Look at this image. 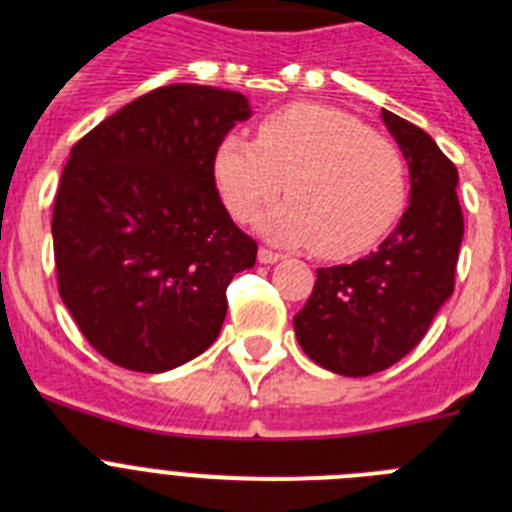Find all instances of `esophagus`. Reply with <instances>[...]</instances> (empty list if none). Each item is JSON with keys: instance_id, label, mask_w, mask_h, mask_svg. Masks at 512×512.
I'll return each instance as SVG.
<instances>
[{"instance_id": "1", "label": "esophagus", "mask_w": 512, "mask_h": 512, "mask_svg": "<svg viewBox=\"0 0 512 512\" xmlns=\"http://www.w3.org/2000/svg\"><path fill=\"white\" fill-rule=\"evenodd\" d=\"M259 261L261 264H277V261H282V253L271 251V248H259Z\"/></svg>"}]
</instances>
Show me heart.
Returning a JSON list of instances; mask_svg holds the SVG:
<instances>
[{
  "label": "heart",
  "instance_id": "obj_1",
  "mask_svg": "<svg viewBox=\"0 0 512 512\" xmlns=\"http://www.w3.org/2000/svg\"><path fill=\"white\" fill-rule=\"evenodd\" d=\"M212 174L235 220H259L282 246H315L343 259L377 243L405 205V161L390 138L323 104H292L266 117L256 140L220 138ZM288 184L284 185L283 182Z\"/></svg>",
  "mask_w": 512,
  "mask_h": 512
}]
</instances>
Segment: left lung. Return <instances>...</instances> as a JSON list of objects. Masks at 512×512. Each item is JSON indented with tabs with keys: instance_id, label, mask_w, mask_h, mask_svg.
<instances>
[{
	"instance_id": "8db88e82",
	"label": "left lung",
	"mask_w": 512,
	"mask_h": 512,
	"mask_svg": "<svg viewBox=\"0 0 512 512\" xmlns=\"http://www.w3.org/2000/svg\"><path fill=\"white\" fill-rule=\"evenodd\" d=\"M382 120L408 161V210L377 251L318 269L310 300L295 315L302 351L343 377L382 372L418 346L454 292L464 238L456 166L418 125L390 110Z\"/></svg>"
}]
</instances>
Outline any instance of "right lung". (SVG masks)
<instances>
[{
  "mask_svg": "<svg viewBox=\"0 0 512 512\" xmlns=\"http://www.w3.org/2000/svg\"><path fill=\"white\" fill-rule=\"evenodd\" d=\"M248 117L243 94L169 84L71 148L51 225L58 292L112 364L169 372L215 343L225 289L259 251L212 174L220 138Z\"/></svg>",
  "mask_w": 512,
  "mask_h": 512,
  "instance_id": "1",
  "label": "right lung"
}]
</instances>
